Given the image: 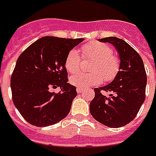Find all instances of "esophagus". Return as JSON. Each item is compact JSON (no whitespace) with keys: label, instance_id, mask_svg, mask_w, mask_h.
Returning <instances> with one entry per match:
<instances>
[{"label":"esophagus","instance_id":"obj_1","mask_svg":"<svg viewBox=\"0 0 156 156\" xmlns=\"http://www.w3.org/2000/svg\"><path fill=\"white\" fill-rule=\"evenodd\" d=\"M82 91H83L82 88H80V87H77V92H78V94H79V93H81Z\"/></svg>","mask_w":156,"mask_h":156}]
</instances>
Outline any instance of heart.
Segmentation results:
<instances>
[{
	"instance_id": "b5f03b06",
	"label": "heart",
	"mask_w": 156,
	"mask_h": 156,
	"mask_svg": "<svg viewBox=\"0 0 156 156\" xmlns=\"http://www.w3.org/2000/svg\"><path fill=\"white\" fill-rule=\"evenodd\" d=\"M110 46L99 42H86L82 46V56L84 59H94L89 73H78L70 78V83L77 87L87 88L97 85L104 79L106 82L114 80L120 69V60L112 54ZM82 57L75 48L71 49L65 59V67L69 73H76L81 65Z\"/></svg>"
}]
</instances>
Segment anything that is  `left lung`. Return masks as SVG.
<instances>
[{"mask_svg":"<svg viewBox=\"0 0 156 156\" xmlns=\"http://www.w3.org/2000/svg\"><path fill=\"white\" fill-rule=\"evenodd\" d=\"M101 42L112 43L118 50L120 70L114 81L95 88L90 104V114L98 122L113 128L121 127L136 118L145 100L147 74L139 54L122 39L110 37ZM109 92L108 97L103 92Z\"/></svg>","mask_w":156,"mask_h":156,"instance_id":"obj_1","label":"left lung"}]
</instances>
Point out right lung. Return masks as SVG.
I'll return each instance as SVG.
<instances>
[{
	"instance_id": "obj_1",
	"label": "right lung",
	"mask_w": 156,
	"mask_h": 156,
	"mask_svg": "<svg viewBox=\"0 0 156 156\" xmlns=\"http://www.w3.org/2000/svg\"><path fill=\"white\" fill-rule=\"evenodd\" d=\"M83 38L44 37L20 55L12 73V101L22 117L36 126H48L69 114L76 87L69 84L65 67L67 53ZM60 87L59 93L50 88Z\"/></svg>"
}]
</instances>
